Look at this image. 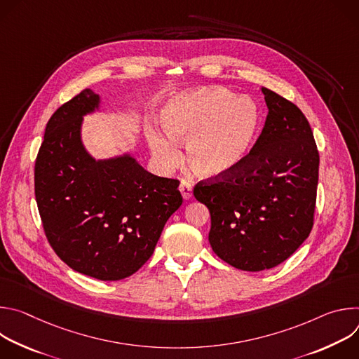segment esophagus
<instances>
[{
    "mask_svg": "<svg viewBox=\"0 0 359 359\" xmlns=\"http://www.w3.org/2000/svg\"><path fill=\"white\" fill-rule=\"evenodd\" d=\"M179 190H180V193H182V196H183L184 200H189V198L191 197V194H193V186H191L189 182H186V180H182V182H180Z\"/></svg>",
    "mask_w": 359,
    "mask_h": 359,
    "instance_id": "esophagus-1",
    "label": "esophagus"
}]
</instances>
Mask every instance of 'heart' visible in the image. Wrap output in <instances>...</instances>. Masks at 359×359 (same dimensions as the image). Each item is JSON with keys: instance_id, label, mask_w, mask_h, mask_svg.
Here are the masks:
<instances>
[{"instance_id": "1", "label": "heart", "mask_w": 359, "mask_h": 359, "mask_svg": "<svg viewBox=\"0 0 359 359\" xmlns=\"http://www.w3.org/2000/svg\"><path fill=\"white\" fill-rule=\"evenodd\" d=\"M166 130L149 128L153 158L163 168L179 165L177 143L186 142V162L203 177H219L237 169L257 139L262 115L250 97L226 88H201L172 97L162 109Z\"/></svg>"}]
</instances>
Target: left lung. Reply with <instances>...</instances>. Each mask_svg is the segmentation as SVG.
<instances>
[{
  "label": "left lung",
  "mask_w": 359,
  "mask_h": 359,
  "mask_svg": "<svg viewBox=\"0 0 359 359\" xmlns=\"http://www.w3.org/2000/svg\"><path fill=\"white\" fill-rule=\"evenodd\" d=\"M269 115L247 159L233 172L201 180L213 251L244 271L273 269L310 236L320 155L311 126L288 99L262 88Z\"/></svg>",
  "instance_id": "obj_1"
}]
</instances>
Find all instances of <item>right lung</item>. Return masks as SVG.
Segmentation results:
<instances>
[{
    "mask_svg": "<svg viewBox=\"0 0 359 359\" xmlns=\"http://www.w3.org/2000/svg\"><path fill=\"white\" fill-rule=\"evenodd\" d=\"M97 107L99 96L83 89L50 116L35 161V198L58 257L81 274L116 281L150 259L183 198L176 179L146 172L129 155L89 156L82 116Z\"/></svg>",
    "mask_w": 359,
    "mask_h": 359,
    "instance_id": "obj_1",
    "label": "right lung"
}]
</instances>
